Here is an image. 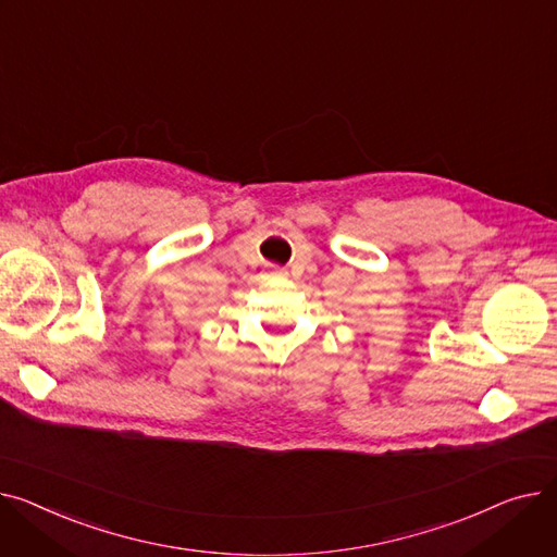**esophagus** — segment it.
<instances>
[{"label": "esophagus", "instance_id": "obj_1", "mask_svg": "<svg viewBox=\"0 0 557 557\" xmlns=\"http://www.w3.org/2000/svg\"><path fill=\"white\" fill-rule=\"evenodd\" d=\"M270 274L272 276H285V270L283 268H270Z\"/></svg>", "mask_w": 557, "mask_h": 557}]
</instances>
